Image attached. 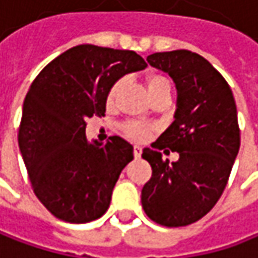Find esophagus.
Masks as SVG:
<instances>
[{"label": "esophagus", "mask_w": 258, "mask_h": 258, "mask_svg": "<svg viewBox=\"0 0 258 258\" xmlns=\"http://www.w3.org/2000/svg\"><path fill=\"white\" fill-rule=\"evenodd\" d=\"M141 154H142V148L139 145H134V156H135V158H139Z\"/></svg>", "instance_id": "34e87169"}]
</instances>
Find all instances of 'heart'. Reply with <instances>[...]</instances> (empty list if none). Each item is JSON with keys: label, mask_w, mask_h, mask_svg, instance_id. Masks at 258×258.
<instances>
[{"label": "heart", "mask_w": 258, "mask_h": 258, "mask_svg": "<svg viewBox=\"0 0 258 258\" xmlns=\"http://www.w3.org/2000/svg\"><path fill=\"white\" fill-rule=\"evenodd\" d=\"M147 85H148L150 94H153L154 91L161 89V88H170L169 81L164 76H160V75H151L147 79ZM121 86H123V79H119V81H116V82L111 85V88H110V91L107 94V104L108 105H113L116 102ZM123 131H124V134L129 138L135 139V141H144V139L150 135L151 127L147 126V124H144V123H141V121H127V123H124Z\"/></svg>", "instance_id": "b5f03b06"}]
</instances>
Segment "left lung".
I'll return each instance as SVG.
<instances>
[{"instance_id":"obj_1","label":"left lung","mask_w":258,"mask_h":258,"mask_svg":"<svg viewBox=\"0 0 258 258\" xmlns=\"http://www.w3.org/2000/svg\"><path fill=\"white\" fill-rule=\"evenodd\" d=\"M147 61L175 81L177 108L175 121L142 151L153 176L141 203L158 225L186 226L210 212L226 188L241 144L236 104L225 78L197 52H154ZM166 146L179 153L177 162L156 151Z\"/></svg>"}]
</instances>
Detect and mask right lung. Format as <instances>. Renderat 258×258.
Wrapping results in <instances>:
<instances>
[{
  "instance_id": "right-lung-1",
  "label": "right lung",
  "mask_w": 258,
  "mask_h": 258,
  "mask_svg": "<svg viewBox=\"0 0 258 258\" xmlns=\"http://www.w3.org/2000/svg\"><path fill=\"white\" fill-rule=\"evenodd\" d=\"M145 67L135 51L85 44L54 58L30 85L19 147L33 192L57 219L86 223L110 207L134 147L120 137L89 144L86 119L102 117L111 85Z\"/></svg>"
}]
</instances>
